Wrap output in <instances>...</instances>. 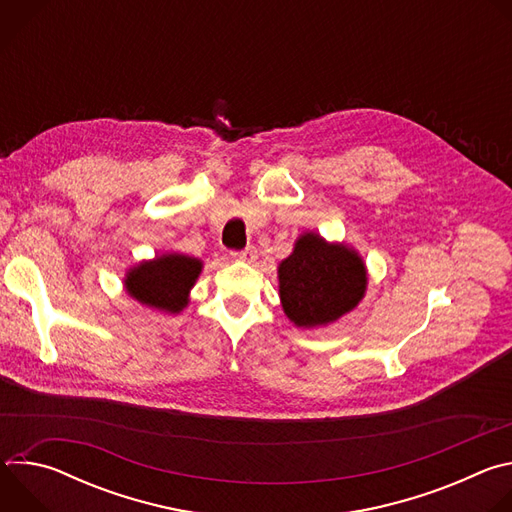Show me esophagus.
Here are the masks:
<instances>
[{"mask_svg": "<svg viewBox=\"0 0 512 512\" xmlns=\"http://www.w3.org/2000/svg\"><path fill=\"white\" fill-rule=\"evenodd\" d=\"M231 255H233L237 261L253 263V261H255V257H257V251H255V247H245V249H241V251H233Z\"/></svg>", "mask_w": 512, "mask_h": 512, "instance_id": "34e87169", "label": "esophagus"}]
</instances>
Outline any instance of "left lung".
<instances>
[{
	"instance_id": "left-lung-1",
	"label": "left lung",
	"mask_w": 512,
	"mask_h": 512,
	"mask_svg": "<svg viewBox=\"0 0 512 512\" xmlns=\"http://www.w3.org/2000/svg\"><path fill=\"white\" fill-rule=\"evenodd\" d=\"M285 316L298 328L336 322L358 306L367 291V267L344 243H326L304 233L277 267Z\"/></svg>"
}]
</instances>
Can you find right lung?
<instances>
[{
  "instance_id": "obj_1",
  "label": "right lung",
  "mask_w": 512,
  "mask_h": 512,
  "mask_svg": "<svg viewBox=\"0 0 512 512\" xmlns=\"http://www.w3.org/2000/svg\"><path fill=\"white\" fill-rule=\"evenodd\" d=\"M200 271V259L166 253L131 267L123 283L127 294L139 304L166 314H178L188 306V294Z\"/></svg>"
}]
</instances>
